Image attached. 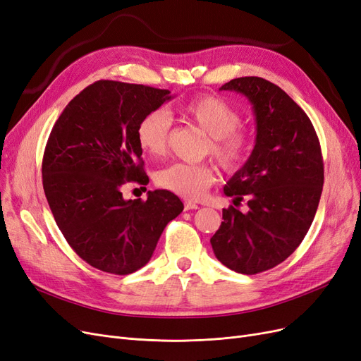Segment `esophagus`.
<instances>
[{
    "label": "esophagus",
    "mask_w": 361,
    "mask_h": 361,
    "mask_svg": "<svg viewBox=\"0 0 361 361\" xmlns=\"http://www.w3.org/2000/svg\"><path fill=\"white\" fill-rule=\"evenodd\" d=\"M195 209H198V204L192 202H185V210H195Z\"/></svg>",
    "instance_id": "obj_1"
}]
</instances>
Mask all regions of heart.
Returning <instances> with one entry per match:
<instances>
[{
    "instance_id": "b5f03b06",
    "label": "heart",
    "mask_w": 361,
    "mask_h": 361,
    "mask_svg": "<svg viewBox=\"0 0 361 361\" xmlns=\"http://www.w3.org/2000/svg\"><path fill=\"white\" fill-rule=\"evenodd\" d=\"M178 114L207 135L206 152L228 173L239 170L250 154L251 134L240 126V114L230 103L215 95H203L178 107ZM170 116L164 110L146 114L137 126V142L151 157L166 152ZM157 185L188 200L200 198L216 180V171L209 164L173 163L155 176Z\"/></svg>"
}]
</instances>
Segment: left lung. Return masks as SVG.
<instances>
[{
	"mask_svg": "<svg viewBox=\"0 0 361 361\" xmlns=\"http://www.w3.org/2000/svg\"><path fill=\"white\" fill-rule=\"evenodd\" d=\"M219 90L250 100L257 137L250 158L224 186L234 203L246 198L250 209H224L210 245L224 266L255 275L287 259L305 239L324 183L321 146L302 107L275 83L251 76Z\"/></svg>",
	"mask_w": 361,
	"mask_h": 361,
	"instance_id": "1",
	"label": "left lung"
}]
</instances>
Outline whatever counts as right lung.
Masks as SVG:
<instances>
[{
  "label": "right lung",
  "mask_w": 361,
  "mask_h": 361,
  "mask_svg": "<svg viewBox=\"0 0 361 361\" xmlns=\"http://www.w3.org/2000/svg\"><path fill=\"white\" fill-rule=\"evenodd\" d=\"M173 95L167 90L98 80L67 104L49 135L42 175L56 226L86 263L128 275L151 259L183 203L167 190L126 200L127 182L147 185L140 119ZM146 190V188H145Z\"/></svg>",
  "instance_id": "add662e5"
}]
</instances>
